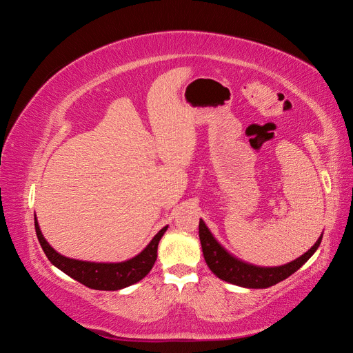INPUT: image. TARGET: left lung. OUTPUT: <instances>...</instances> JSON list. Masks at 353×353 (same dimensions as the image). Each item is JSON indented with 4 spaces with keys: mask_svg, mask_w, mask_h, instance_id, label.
Returning <instances> with one entry per match:
<instances>
[{
    "mask_svg": "<svg viewBox=\"0 0 353 353\" xmlns=\"http://www.w3.org/2000/svg\"><path fill=\"white\" fill-rule=\"evenodd\" d=\"M199 237L201 243L203 256H205V261L210 271L223 281L248 288H266L288 279V276L294 274L309 258H311L323 240L321 236L311 249L305 254H302L301 258H297L290 263L275 266V268H262V266L244 263L234 258V256H231L215 239H213L209 228L206 227V223L201 219L199 222Z\"/></svg>",
    "mask_w": 353,
    "mask_h": 353,
    "instance_id": "left-lung-1",
    "label": "left lung"
}]
</instances>
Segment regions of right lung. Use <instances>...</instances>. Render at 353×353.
Returning a JSON list of instances; mask_svg holds the SVG:
<instances>
[{
  "instance_id": "add662e5",
  "label": "right lung",
  "mask_w": 353,
  "mask_h": 353,
  "mask_svg": "<svg viewBox=\"0 0 353 353\" xmlns=\"http://www.w3.org/2000/svg\"><path fill=\"white\" fill-rule=\"evenodd\" d=\"M168 227L160 230L150 244L135 258L121 263H94L77 259H69L57 253L42 237L39 225L35 216V231L42 250L47 254L48 261L57 266L73 280L87 285L94 290H121L131 284H135L150 272L157 258V245Z\"/></svg>"
}]
</instances>
